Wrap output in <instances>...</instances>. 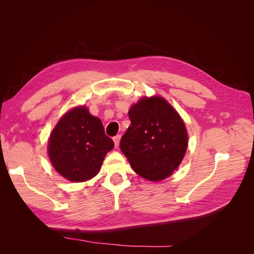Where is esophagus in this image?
<instances>
[{"instance_id":"1","label":"esophagus","mask_w":254,"mask_h":254,"mask_svg":"<svg viewBox=\"0 0 254 254\" xmlns=\"http://www.w3.org/2000/svg\"><path fill=\"white\" fill-rule=\"evenodd\" d=\"M120 140H121V135L120 134H117L115 136H113V142H114L115 147H118V146H119Z\"/></svg>"}]
</instances>
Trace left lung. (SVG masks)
I'll list each match as a JSON object with an SVG mask.
<instances>
[{
  "mask_svg": "<svg viewBox=\"0 0 254 254\" xmlns=\"http://www.w3.org/2000/svg\"><path fill=\"white\" fill-rule=\"evenodd\" d=\"M131 124L120 147L133 171L149 181L170 177L188 148L186 125L163 97H143L130 108Z\"/></svg>",
  "mask_w": 254,
  "mask_h": 254,
  "instance_id": "left-lung-1",
  "label": "left lung"
}]
</instances>
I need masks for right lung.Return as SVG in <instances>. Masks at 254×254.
Segmentation results:
<instances>
[{"label": "right lung", "instance_id": "1", "mask_svg": "<svg viewBox=\"0 0 254 254\" xmlns=\"http://www.w3.org/2000/svg\"><path fill=\"white\" fill-rule=\"evenodd\" d=\"M114 147L102 121L80 106L66 112L51 133L48 150L54 168L65 179L83 182L95 177Z\"/></svg>", "mask_w": 254, "mask_h": 254}]
</instances>
